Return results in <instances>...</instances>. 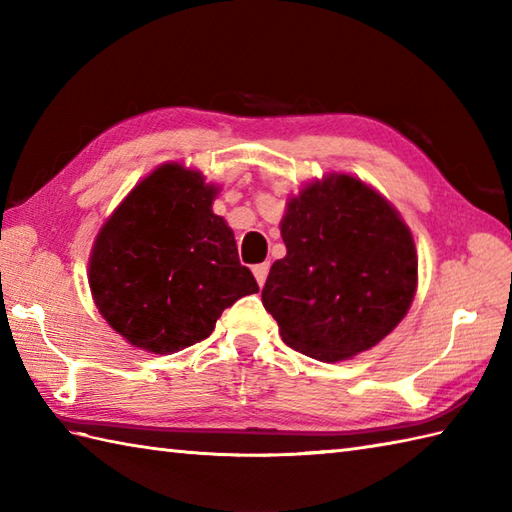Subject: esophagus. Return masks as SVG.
I'll return each instance as SVG.
<instances>
[{"label": "esophagus", "mask_w": 512, "mask_h": 512, "mask_svg": "<svg viewBox=\"0 0 512 512\" xmlns=\"http://www.w3.org/2000/svg\"><path fill=\"white\" fill-rule=\"evenodd\" d=\"M268 270H270V264H257V266L253 268V275H255V279H257V284H259V286H264V284H266Z\"/></svg>", "instance_id": "esophagus-1"}]
</instances>
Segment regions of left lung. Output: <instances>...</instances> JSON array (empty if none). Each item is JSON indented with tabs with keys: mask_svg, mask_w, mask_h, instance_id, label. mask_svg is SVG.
<instances>
[{
	"mask_svg": "<svg viewBox=\"0 0 512 512\" xmlns=\"http://www.w3.org/2000/svg\"><path fill=\"white\" fill-rule=\"evenodd\" d=\"M286 257L270 268L264 308L297 352L325 363L372 350L405 319L418 288L409 226L350 173L303 184L279 224Z\"/></svg>",
	"mask_w": 512,
	"mask_h": 512,
	"instance_id": "obj_1",
	"label": "left lung"
}]
</instances>
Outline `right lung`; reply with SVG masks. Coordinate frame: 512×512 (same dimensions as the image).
<instances>
[{
    "label": "right lung",
    "instance_id": "add662e5",
    "mask_svg": "<svg viewBox=\"0 0 512 512\" xmlns=\"http://www.w3.org/2000/svg\"><path fill=\"white\" fill-rule=\"evenodd\" d=\"M217 191L200 171L165 162L127 193L94 239L92 299L138 350L180 352L259 290L239 264L231 226L213 213Z\"/></svg>",
    "mask_w": 512,
    "mask_h": 512
}]
</instances>
